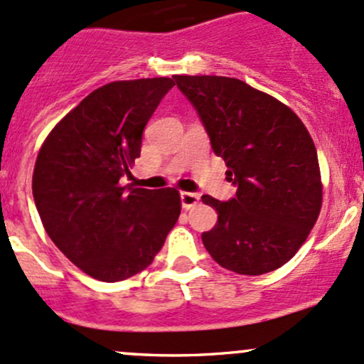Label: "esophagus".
Instances as JSON below:
<instances>
[{"mask_svg":"<svg viewBox=\"0 0 364 364\" xmlns=\"http://www.w3.org/2000/svg\"><path fill=\"white\" fill-rule=\"evenodd\" d=\"M200 202V195L191 193V191H181V205L183 209H191Z\"/></svg>","mask_w":364,"mask_h":364,"instance_id":"esophagus-1","label":"esophagus"}]
</instances>
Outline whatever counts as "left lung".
<instances>
[{
    "label": "left lung",
    "mask_w": 364,
    "mask_h": 364,
    "mask_svg": "<svg viewBox=\"0 0 364 364\" xmlns=\"http://www.w3.org/2000/svg\"><path fill=\"white\" fill-rule=\"evenodd\" d=\"M228 166L231 200L203 195L218 223L202 233L207 252L238 274L269 273L294 257L321 210L318 154L306 126L277 98L240 79L174 75Z\"/></svg>",
    "instance_id": "obj_1"
}]
</instances>
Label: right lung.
<instances>
[{
	"instance_id": "1",
	"label": "right lung",
	"mask_w": 364,
	"mask_h": 364,
	"mask_svg": "<svg viewBox=\"0 0 364 364\" xmlns=\"http://www.w3.org/2000/svg\"><path fill=\"white\" fill-rule=\"evenodd\" d=\"M173 86L154 77L98 87L51 129L36 159L33 195L48 237L102 282L149 267L181 213L178 190L121 185Z\"/></svg>"
}]
</instances>
